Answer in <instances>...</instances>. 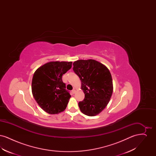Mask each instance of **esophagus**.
<instances>
[{
	"mask_svg": "<svg viewBox=\"0 0 156 156\" xmlns=\"http://www.w3.org/2000/svg\"><path fill=\"white\" fill-rule=\"evenodd\" d=\"M75 92V89H73V90H72V93H73V94H74Z\"/></svg>",
	"mask_w": 156,
	"mask_h": 156,
	"instance_id": "34e87169",
	"label": "esophagus"
}]
</instances>
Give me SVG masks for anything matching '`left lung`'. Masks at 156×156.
Here are the masks:
<instances>
[{
  "label": "left lung",
  "instance_id": "obj_1",
  "mask_svg": "<svg viewBox=\"0 0 156 156\" xmlns=\"http://www.w3.org/2000/svg\"><path fill=\"white\" fill-rule=\"evenodd\" d=\"M73 70L81 81L85 98L78 103L83 114L94 116L104 110L113 92L111 73L104 64L94 59H80L73 63Z\"/></svg>",
  "mask_w": 156,
  "mask_h": 156
}]
</instances>
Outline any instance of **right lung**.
I'll use <instances>...</instances> for the list:
<instances>
[{"instance_id": "1", "label": "right lung", "mask_w": 156, "mask_h": 156, "mask_svg": "<svg viewBox=\"0 0 156 156\" xmlns=\"http://www.w3.org/2000/svg\"><path fill=\"white\" fill-rule=\"evenodd\" d=\"M72 62L51 61L39 67L33 75L31 90L37 104L49 114H58L66 108L71 95L62 80Z\"/></svg>"}]
</instances>
